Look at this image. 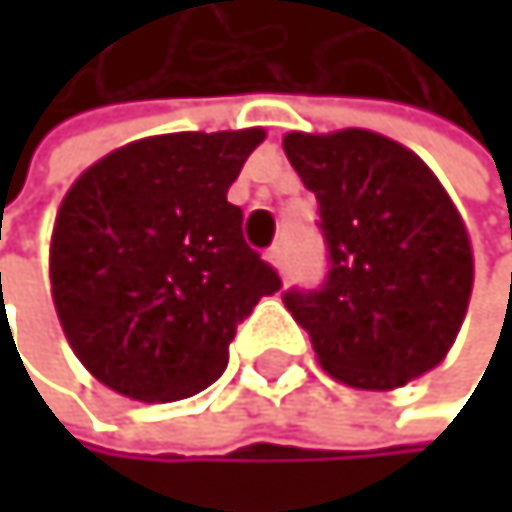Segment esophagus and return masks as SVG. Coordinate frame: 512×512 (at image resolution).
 Returning a JSON list of instances; mask_svg holds the SVG:
<instances>
[{"instance_id": "1", "label": "esophagus", "mask_w": 512, "mask_h": 512, "mask_svg": "<svg viewBox=\"0 0 512 512\" xmlns=\"http://www.w3.org/2000/svg\"><path fill=\"white\" fill-rule=\"evenodd\" d=\"M267 261H270L273 267L282 270V267H285V248H282V245H270V248H267Z\"/></svg>"}]
</instances>
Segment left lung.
<instances>
[{
  "mask_svg": "<svg viewBox=\"0 0 512 512\" xmlns=\"http://www.w3.org/2000/svg\"><path fill=\"white\" fill-rule=\"evenodd\" d=\"M285 156L319 202L328 273L282 301L331 378L390 390L439 365L464 322L473 254L433 171L375 131H291Z\"/></svg>",
  "mask_w": 512,
  "mask_h": 512,
  "instance_id": "obj_1",
  "label": "left lung"
}]
</instances>
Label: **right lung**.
I'll return each mask as SVG.
<instances>
[{
	"mask_svg": "<svg viewBox=\"0 0 512 512\" xmlns=\"http://www.w3.org/2000/svg\"><path fill=\"white\" fill-rule=\"evenodd\" d=\"M261 141V128L144 137L67 193L51 294L73 353L110 390L141 402L205 390L224 375L236 325L282 288L227 202Z\"/></svg>",
	"mask_w": 512,
	"mask_h": 512,
	"instance_id": "1",
	"label": "right lung"
}]
</instances>
